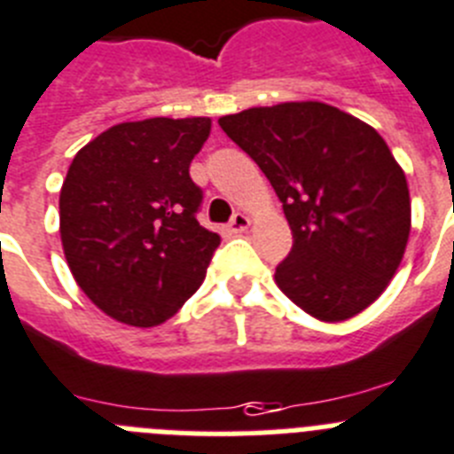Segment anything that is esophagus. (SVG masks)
<instances>
[{
    "mask_svg": "<svg viewBox=\"0 0 454 454\" xmlns=\"http://www.w3.org/2000/svg\"><path fill=\"white\" fill-rule=\"evenodd\" d=\"M249 223H251L249 216L242 215V212H238V215L231 219V223H228V231H231V233H245L247 228H249Z\"/></svg>",
    "mask_w": 454,
    "mask_h": 454,
    "instance_id": "esophagus-1",
    "label": "esophagus"
}]
</instances>
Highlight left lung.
<instances>
[{"instance_id": "left-lung-1", "label": "left lung", "mask_w": 454, "mask_h": 454, "mask_svg": "<svg viewBox=\"0 0 454 454\" xmlns=\"http://www.w3.org/2000/svg\"><path fill=\"white\" fill-rule=\"evenodd\" d=\"M265 173L293 233L274 281L323 323L380 298L411 233L406 175L367 121L321 101H288L219 117Z\"/></svg>"}]
</instances>
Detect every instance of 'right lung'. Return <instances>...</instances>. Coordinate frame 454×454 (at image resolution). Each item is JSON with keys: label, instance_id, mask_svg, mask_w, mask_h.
I'll return each mask as SVG.
<instances>
[{"label": "right lung", "instance_id": "right-lung-1", "mask_svg": "<svg viewBox=\"0 0 454 454\" xmlns=\"http://www.w3.org/2000/svg\"><path fill=\"white\" fill-rule=\"evenodd\" d=\"M209 117H150L98 133L59 192V235L75 284L98 309L154 327L203 284L219 235L196 221L203 193L189 166Z\"/></svg>", "mask_w": 454, "mask_h": 454}]
</instances>
